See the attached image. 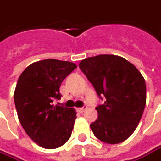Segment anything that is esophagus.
Masks as SVG:
<instances>
[{"mask_svg": "<svg viewBox=\"0 0 161 161\" xmlns=\"http://www.w3.org/2000/svg\"><path fill=\"white\" fill-rule=\"evenodd\" d=\"M87 108V106H84V107H82V108H77V110H78L79 112H80V113H82L84 112V110Z\"/></svg>", "mask_w": 161, "mask_h": 161, "instance_id": "1", "label": "esophagus"}]
</instances>
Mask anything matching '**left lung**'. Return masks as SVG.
<instances>
[{"mask_svg":"<svg viewBox=\"0 0 161 161\" xmlns=\"http://www.w3.org/2000/svg\"><path fill=\"white\" fill-rule=\"evenodd\" d=\"M79 66L104 103L96 107L98 117L90 125L101 141L118 144L138 127L146 103L145 79L138 68L116 55L85 58Z\"/></svg>","mask_w":161,"mask_h":161,"instance_id":"left-lung-1","label":"left lung"}]
</instances>
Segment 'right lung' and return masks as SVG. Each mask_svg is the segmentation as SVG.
Here are the masks:
<instances>
[{"mask_svg":"<svg viewBox=\"0 0 161 161\" xmlns=\"http://www.w3.org/2000/svg\"><path fill=\"white\" fill-rule=\"evenodd\" d=\"M76 67L73 62L44 59L27 66L18 78L14 93L18 119L28 136L43 148H58L71 137L75 109L53 103L60 99V84Z\"/></svg>","mask_w":161,"mask_h":161,"instance_id":"1","label":"right lung"}]
</instances>
